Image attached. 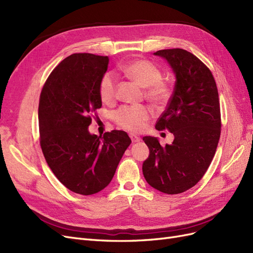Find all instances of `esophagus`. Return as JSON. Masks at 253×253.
Listing matches in <instances>:
<instances>
[{
    "mask_svg": "<svg viewBox=\"0 0 253 253\" xmlns=\"http://www.w3.org/2000/svg\"><path fill=\"white\" fill-rule=\"evenodd\" d=\"M129 138H131V140H132L133 142H138V141L140 140V137H138V136L133 134V133L129 134Z\"/></svg>",
    "mask_w": 253,
    "mask_h": 253,
    "instance_id": "obj_1",
    "label": "esophagus"
}]
</instances>
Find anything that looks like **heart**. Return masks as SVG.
I'll list each match as a JSON object with an SVG mask.
<instances>
[{
    "label": "heart",
    "instance_id": "obj_1",
    "mask_svg": "<svg viewBox=\"0 0 253 253\" xmlns=\"http://www.w3.org/2000/svg\"><path fill=\"white\" fill-rule=\"evenodd\" d=\"M124 73L139 85L147 87L145 95L154 103H164L171 96L170 84L162 79V72L148 60H135L124 67ZM99 97L104 103H112L117 96V79L112 73H105L99 82ZM148 105H125L114 114L116 124L127 131L139 132L152 116Z\"/></svg>",
    "mask_w": 253,
    "mask_h": 253
}]
</instances>
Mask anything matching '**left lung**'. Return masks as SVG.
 I'll use <instances>...</instances> for the list:
<instances>
[{
    "label": "left lung",
    "instance_id": "left-lung-1",
    "mask_svg": "<svg viewBox=\"0 0 253 253\" xmlns=\"http://www.w3.org/2000/svg\"><path fill=\"white\" fill-rule=\"evenodd\" d=\"M175 74L174 91L155 127L168 129L174 140L166 147L144 136L150 155L142 165L145 180L166 194H179L200 181L215 154L220 136V108L215 80L193 53L181 48L162 49Z\"/></svg>",
    "mask_w": 253,
    "mask_h": 253
}]
</instances>
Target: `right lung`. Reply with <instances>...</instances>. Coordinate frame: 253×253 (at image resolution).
Masks as SVG:
<instances>
[{"label": "right lung", "mask_w": 253, "mask_h": 253, "mask_svg": "<svg viewBox=\"0 0 253 253\" xmlns=\"http://www.w3.org/2000/svg\"><path fill=\"white\" fill-rule=\"evenodd\" d=\"M108 56L73 53L53 68L39 101L40 144L52 173L68 190L91 195L111 182L128 135L113 129L90 135L91 117L100 109L99 82L108 71Z\"/></svg>", "instance_id": "add662e5"}]
</instances>
